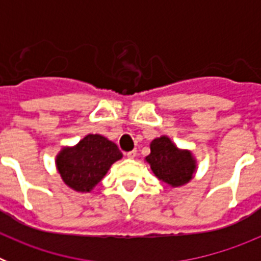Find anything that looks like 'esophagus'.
<instances>
[{"instance_id":"34e87169","label":"esophagus","mask_w":261,"mask_h":261,"mask_svg":"<svg viewBox=\"0 0 261 261\" xmlns=\"http://www.w3.org/2000/svg\"><path fill=\"white\" fill-rule=\"evenodd\" d=\"M136 155H137V151L136 150H132V151H129V153H126V156H128L129 159L136 158Z\"/></svg>"}]
</instances>
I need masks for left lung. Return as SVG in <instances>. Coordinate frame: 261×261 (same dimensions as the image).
Returning a JSON list of instances; mask_svg holds the SVG:
<instances>
[{
    "mask_svg": "<svg viewBox=\"0 0 261 261\" xmlns=\"http://www.w3.org/2000/svg\"><path fill=\"white\" fill-rule=\"evenodd\" d=\"M151 171L159 180L171 187L187 184L196 171V159L190 150H181L167 136L154 138L146 156Z\"/></svg>",
    "mask_w": 261,
    "mask_h": 261,
    "instance_id": "left-lung-1",
    "label": "left lung"
}]
</instances>
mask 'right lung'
I'll list each match as a JSON object with an SVG mask.
<instances>
[{"label":"right lung","mask_w":261,"mask_h":261,"mask_svg":"<svg viewBox=\"0 0 261 261\" xmlns=\"http://www.w3.org/2000/svg\"><path fill=\"white\" fill-rule=\"evenodd\" d=\"M123 158L116 144L100 135H87L75 146L62 147L56 156L61 179L77 192H91L116 161Z\"/></svg>","instance_id":"obj_1"}]
</instances>
